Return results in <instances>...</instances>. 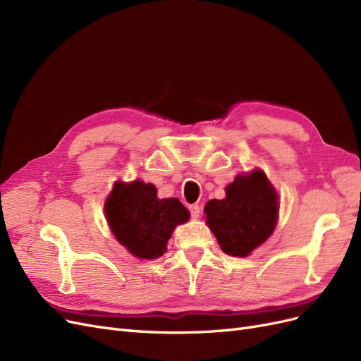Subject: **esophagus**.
<instances>
[{
    "label": "esophagus",
    "mask_w": 361,
    "mask_h": 361,
    "mask_svg": "<svg viewBox=\"0 0 361 361\" xmlns=\"http://www.w3.org/2000/svg\"><path fill=\"white\" fill-rule=\"evenodd\" d=\"M190 212H191L192 218H199L200 214H202V207L199 204H191L190 206Z\"/></svg>",
    "instance_id": "1"
}]
</instances>
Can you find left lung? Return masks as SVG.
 Returning <instances> with one entry per match:
<instances>
[{
    "label": "left lung",
    "instance_id": "obj_1",
    "mask_svg": "<svg viewBox=\"0 0 361 361\" xmlns=\"http://www.w3.org/2000/svg\"><path fill=\"white\" fill-rule=\"evenodd\" d=\"M206 224L224 253L245 257L274 232L279 195L262 170L238 174L226 188V199L204 206Z\"/></svg>",
    "mask_w": 361,
    "mask_h": 361
}]
</instances>
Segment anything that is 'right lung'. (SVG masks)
Returning <instances> with one entry per match:
<instances>
[{
  "label": "right lung",
  "mask_w": 361,
  "mask_h": 361,
  "mask_svg": "<svg viewBox=\"0 0 361 361\" xmlns=\"http://www.w3.org/2000/svg\"><path fill=\"white\" fill-rule=\"evenodd\" d=\"M104 207L117 241L138 259L162 256L174 227L190 218L178 199H158L155 185L141 180L116 182Z\"/></svg>",
  "instance_id": "right-lung-1"
}]
</instances>
